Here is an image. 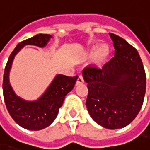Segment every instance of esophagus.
<instances>
[{
	"instance_id": "34e87169",
	"label": "esophagus",
	"mask_w": 150,
	"mask_h": 150,
	"mask_svg": "<svg viewBox=\"0 0 150 150\" xmlns=\"http://www.w3.org/2000/svg\"><path fill=\"white\" fill-rule=\"evenodd\" d=\"M84 83V79H83V76H82V74H80V76H78L77 81H76V83L80 84V83Z\"/></svg>"
}]
</instances>
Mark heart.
Wrapping results in <instances>:
<instances>
[{"mask_svg": "<svg viewBox=\"0 0 150 150\" xmlns=\"http://www.w3.org/2000/svg\"><path fill=\"white\" fill-rule=\"evenodd\" d=\"M109 53V47L107 45H101L96 51V54H95V58L96 60L100 62L102 60H104L107 55Z\"/></svg>", "mask_w": 150, "mask_h": 150, "instance_id": "b5f03b06", "label": "heart"}]
</instances>
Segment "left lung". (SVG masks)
Masks as SVG:
<instances>
[{"mask_svg": "<svg viewBox=\"0 0 150 150\" xmlns=\"http://www.w3.org/2000/svg\"><path fill=\"white\" fill-rule=\"evenodd\" d=\"M109 35L114 56L102 67H86L83 76L88 83L90 115L100 126L118 129L138 115L146 91V74L137 50L120 36Z\"/></svg>", "mask_w": 150, "mask_h": 150, "instance_id": "obj_1", "label": "left lung"}]
</instances>
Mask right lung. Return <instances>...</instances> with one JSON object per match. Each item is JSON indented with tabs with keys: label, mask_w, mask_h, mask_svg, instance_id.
<instances>
[{
	"label": "right lung",
	"mask_w": 150,
	"mask_h": 150,
	"mask_svg": "<svg viewBox=\"0 0 150 150\" xmlns=\"http://www.w3.org/2000/svg\"><path fill=\"white\" fill-rule=\"evenodd\" d=\"M50 38L49 34H38L19 43L11 52L4 70L2 89L6 107L12 119L28 130H40L52 123L63 105L65 96L73 90L78 78V76L70 77L58 74L45 94L34 102H27L16 96L8 82V73L15 55L25 45L43 47Z\"/></svg>",
	"instance_id": "right-lung-1"
}]
</instances>
